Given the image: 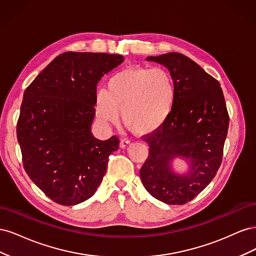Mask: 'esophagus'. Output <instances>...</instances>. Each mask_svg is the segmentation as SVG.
<instances>
[{"label": "esophagus", "instance_id": "esophagus-1", "mask_svg": "<svg viewBox=\"0 0 256 256\" xmlns=\"http://www.w3.org/2000/svg\"><path fill=\"white\" fill-rule=\"evenodd\" d=\"M129 144H130V140H129V138H122L120 143V146L122 147V148H125V147L128 146Z\"/></svg>", "mask_w": 256, "mask_h": 256}]
</instances>
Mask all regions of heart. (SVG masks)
Returning a JSON list of instances; mask_svg holds the SVG:
<instances>
[{
  "instance_id": "1",
  "label": "heart",
  "mask_w": 256,
  "mask_h": 256,
  "mask_svg": "<svg viewBox=\"0 0 256 256\" xmlns=\"http://www.w3.org/2000/svg\"><path fill=\"white\" fill-rule=\"evenodd\" d=\"M176 86L164 68L134 66L114 74L106 90L95 94V113L102 125H116L120 112L125 125L138 134L158 130L171 115Z\"/></svg>"
}]
</instances>
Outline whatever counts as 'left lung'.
<instances>
[{"instance_id":"left-lung-1","label":"left lung","mask_w":256,"mask_h":256,"mask_svg":"<svg viewBox=\"0 0 256 256\" xmlns=\"http://www.w3.org/2000/svg\"><path fill=\"white\" fill-rule=\"evenodd\" d=\"M147 60L166 66L173 76L176 99L171 115L144 141L150 156L140 176L145 189L161 202L182 205L212 180L220 168L228 129V113L220 83L182 53ZM178 158L188 164L184 174L172 170Z\"/></svg>"}]
</instances>
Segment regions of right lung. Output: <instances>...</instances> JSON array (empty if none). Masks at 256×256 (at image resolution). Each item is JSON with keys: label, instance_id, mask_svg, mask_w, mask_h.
I'll return each instance as SVG.
<instances>
[{"label": "right lung", "instance_id": "1", "mask_svg": "<svg viewBox=\"0 0 256 256\" xmlns=\"http://www.w3.org/2000/svg\"><path fill=\"white\" fill-rule=\"evenodd\" d=\"M122 62L120 54L65 52L24 92L17 122L23 166L56 203L72 206L90 198L118 150V136L98 140L90 128L97 84Z\"/></svg>", "mask_w": 256, "mask_h": 256}]
</instances>
